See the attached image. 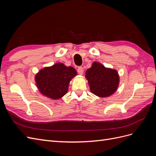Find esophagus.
I'll list each match as a JSON object with an SVG mask.
<instances>
[{
	"label": "esophagus",
	"mask_w": 156,
	"mask_h": 156,
	"mask_svg": "<svg viewBox=\"0 0 156 156\" xmlns=\"http://www.w3.org/2000/svg\"><path fill=\"white\" fill-rule=\"evenodd\" d=\"M83 72H84V70H83V68L82 67H79L78 68L77 72H78V73L79 75H83Z\"/></svg>",
	"instance_id": "34e87169"
}]
</instances>
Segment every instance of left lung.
<instances>
[{
	"label": "left lung",
	"mask_w": 156,
	"mask_h": 156,
	"mask_svg": "<svg viewBox=\"0 0 156 156\" xmlns=\"http://www.w3.org/2000/svg\"><path fill=\"white\" fill-rule=\"evenodd\" d=\"M85 77L90 92L100 98L112 95L120 83V76L116 69L106 68L98 62H94L91 68L86 71Z\"/></svg>",
	"instance_id": "8db88e82"
}]
</instances>
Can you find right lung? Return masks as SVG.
I'll list each match as a JSON object with an SVG mask.
<instances>
[{"label": "right lung", "instance_id": "add662e5", "mask_svg": "<svg viewBox=\"0 0 156 156\" xmlns=\"http://www.w3.org/2000/svg\"><path fill=\"white\" fill-rule=\"evenodd\" d=\"M77 74L73 67L58 62L40 69L34 79L42 95L52 100H58L67 94L71 80Z\"/></svg>", "mask_w": 156, "mask_h": 156}]
</instances>
